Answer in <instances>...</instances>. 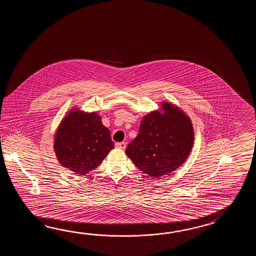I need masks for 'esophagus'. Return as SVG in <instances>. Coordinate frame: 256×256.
Wrapping results in <instances>:
<instances>
[{"mask_svg": "<svg viewBox=\"0 0 256 256\" xmlns=\"http://www.w3.org/2000/svg\"><path fill=\"white\" fill-rule=\"evenodd\" d=\"M115 146L120 148V149H126V142H116L115 144Z\"/></svg>", "mask_w": 256, "mask_h": 256, "instance_id": "1", "label": "esophagus"}]
</instances>
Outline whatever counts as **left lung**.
<instances>
[{"label":"left lung","instance_id":"obj_1","mask_svg":"<svg viewBox=\"0 0 256 256\" xmlns=\"http://www.w3.org/2000/svg\"><path fill=\"white\" fill-rule=\"evenodd\" d=\"M164 114L142 118L138 136L126 148L127 156L144 173L159 178L185 162L194 144L191 120L180 108L162 104Z\"/></svg>","mask_w":256,"mask_h":256}]
</instances>
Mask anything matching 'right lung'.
Here are the masks:
<instances>
[{
    "instance_id": "1",
    "label": "right lung",
    "mask_w": 256,
    "mask_h": 256,
    "mask_svg": "<svg viewBox=\"0 0 256 256\" xmlns=\"http://www.w3.org/2000/svg\"><path fill=\"white\" fill-rule=\"evenodd\" d=\"M114 148L109 129L96 112L72 110L60 122L54 136L58 160L78 174L94 170Z\"/></svg>"
}]
</instances>
